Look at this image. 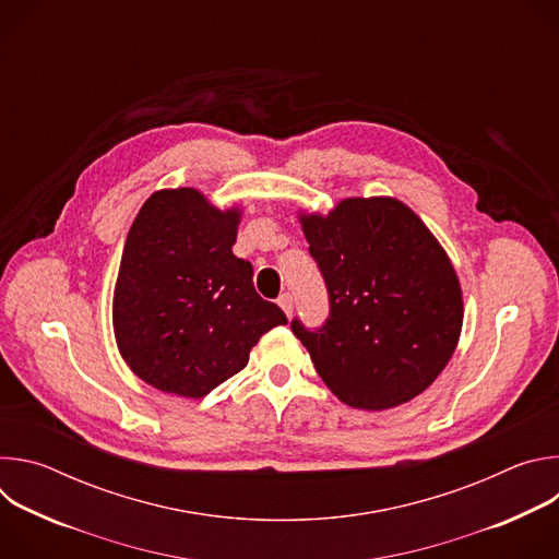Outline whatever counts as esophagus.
Instances as JSON below:
<instances>
[{
  "mask_svg": "<svg viewBox=\"0 0 559 559\" xmlns=\"http://www.w3.org/2000/svg\"><path fill=\"white\" fill-rule=\"evenodd\" d=\"M278 305H281V309L285 311V316H292V311H294V298H292V294H281V296H278Z\"/></svg>",
  "mask_w": 559,
  "mask_h": 559,
  "instance_id": "34e87169",
  "label": "esophagus"
}]
</instances>
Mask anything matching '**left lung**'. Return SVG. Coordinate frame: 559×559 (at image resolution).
I'll use <instances>...</instances> for the list:
<instances>
[{"label": "left lung", "instance_id": "obj_1", "mask_svg": "<svg viewBox=\"0 0 559 559\" xmlns=\"http://www.w3.org/2000/svg\"><path fill=\"white\" fill-rule=\"evenodd\" d=\"M330 294V318L292 332L323 382L349 407L382 412L420 395L462 332L457 274L420 216L391 197L345 199L300 214Z\"/></svg>", "mask_w": 559, "mask_h": 559}]
</instances>
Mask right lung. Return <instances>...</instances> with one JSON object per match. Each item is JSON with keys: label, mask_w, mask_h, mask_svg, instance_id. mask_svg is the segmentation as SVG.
Listing matches in <instances>:
<instances>
[{"label": "right lung", "mask_w": 559, "mask_h": 559, "mask_svg": "<svg viewBox=\"0 0 559 559\" xmlns=\"http://www.w3.org/2000/svg\"><path fill=\"white\" fill-rule=\"evenodd\" d=\"M241 210L199 190L154 192L121 254L112 325L126 365L158 391L203 397L241 371L283 309L263 300L252 263L236 259Z\"/></svg>", "instance_id": "add662e5"}]
</instances>
